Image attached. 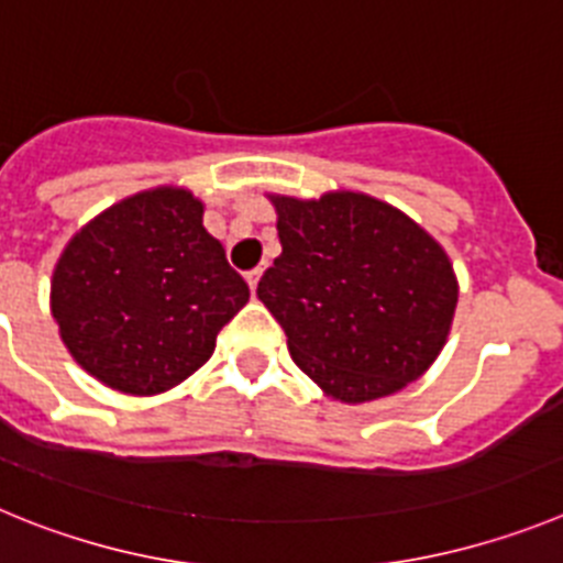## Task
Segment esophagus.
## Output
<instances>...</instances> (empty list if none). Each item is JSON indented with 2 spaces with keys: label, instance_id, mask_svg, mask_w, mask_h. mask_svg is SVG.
I'll use <instances>...</instances> for the list:
<instances>
[{
  "label": "esophagus",
  "instance_id": "1",
  "mask_svg": "<svg viewBox=\"0 0 563 563\" xmlns=\"http://www.w3.org/2000/svg\"><path fill=\"white\" fill-rule=\"evenodd\" d=\"M247 285H251V290L256 292V287H258V278H262V267H256V271H247Z\"/></svg>",
  "mask_w": 563,
  "mask_h": 563
}]
</instances>
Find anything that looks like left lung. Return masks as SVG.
I'll return each instance as SVG.
<instances>
[{
    "mask_svg": "<svg viewBox=\"0 0 563 563\" xmlns=\"http://www.w3.org/2000/svg\"><path fill=\"white\" fill-rule=\"evenodd\" d=\"M282 256L256 287L301 372L341 402L395 395L429 369L456 310L434 236L375 197H271Z\"/></svg>",
    "mask_w": 563,
    "mask_h": 563,
    "instance_id": "8db88e82",
    "label": "left lung"
}]
</instances>
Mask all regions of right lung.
Segmentation results:
<instances>
[{
    "label": "right lung",
    "instance_id": "add662e5",
    "mask_svg": "<svg viewBox=\"0 0 563 563\" xmlns=\"http://www.w3.org/2000/svg\"><path fill=\"white\" fill-rule=\"evenodd\" d=\"M251 290L186 188H152L98 213L53 271L49 310L84 369L123 395H161L213 355Z\"/></svg>",
    "mask_w": 563,
    "mask_h": 563
}]
</instances>
